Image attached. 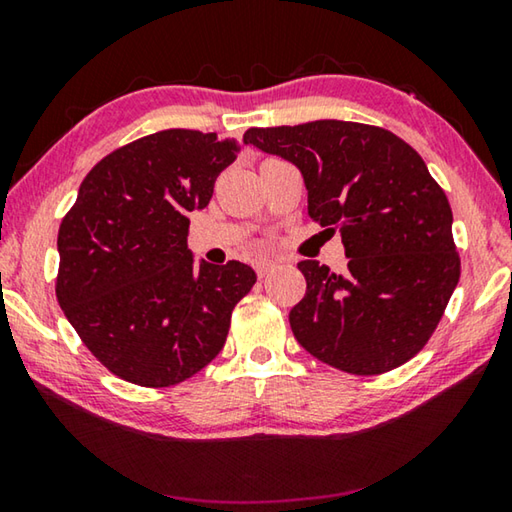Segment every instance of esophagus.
<instances>
[{
    "label": "esophagus",
    "mask_w": 512,
    "mask_h": 512,
    "mask_svg": "<svg viewBox=\"0 0 512 512\" xmlns=\"http://www.w3.org/2000/svg\"><path fill=\"white\" fill-rule=\"evenodd\" d=\"M275 264L271 262V259H259V262H255V271L259 277H264L268 271H271Z\"/></svg>",
    "instance_id": "esophagus-1"
}]
</instances>
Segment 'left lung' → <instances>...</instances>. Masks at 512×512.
Here are the masks:
<instances>
[{"label":"left lung","mask_w":512,"mask_h":512,"mask_svg":"<svg viewBox=\"0 0 512 512\" xmlns=\"http://www.w3.org/2000/svg\"><path fill=\"white\" fill-rule=\"evenodd\" d=\"M244 142L296 164L309 216L339 230L348 257L345 273L298 264L307 280L289 311L298 343L352 375L415 357L461 277L452 207L418 151L384 128L336 119L250 128Z\"/></svg>","instance_id":"obj_1"}]
</instances>
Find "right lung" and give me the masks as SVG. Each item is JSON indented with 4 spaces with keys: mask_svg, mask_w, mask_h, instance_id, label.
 <instances>
[{
    "mask_svg": "<svg viewBox=\"0 0 512 512\" xmlns=\"http://www.w3.org/2000/svg\"><path fill=\"white\" fill-rule=\"evenodd\" d=\"M235 142L171 128L106 155L60 223V309L94 357L137 386L164 388L221 352L257 275L241 262L196 264L189 212L210 203Z\"/></svg>",
    "mask_w": 512,
    "mask_h": 512,
    "instance_id": "1",
    "label": "right lung"
}]
</instances>
